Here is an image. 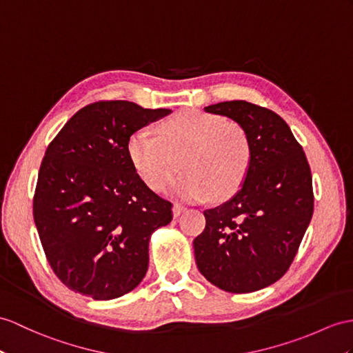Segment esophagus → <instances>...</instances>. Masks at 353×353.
<instances>
[{
  "instance_id": "obj_1",
  "label": "esophagus",
  "mask_w": 353,
  "mask_h": 353,
  "mask_svg": "<svg viewBox=\"0 0 353 353\" xmlns=\"http://www.w3.org/2000/svg\"><path fill=\"white\" fill-rule=\"evenodd\" d=\"M184 210H185L184 206H181L179 203H175L174 206H172V214H174L175 219H178L179 216H181V212H183Z\"/></svg>"
}]
</instances>
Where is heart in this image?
I'll list each match as a JSON object with an SVG mask.
<instances>
[{
  "label": "heart",
  "instance_id": "b5f03b06",
  "mask_svg": "<svg viewBox=\"0 0 353 353\" xmlns=\"http://www.w3.org/2000/svg\"><path fill=\"white\" fill-rule=\"evenodd\" d=\"M157 137L134 132L127 154L137 175L156 192L166 190L181 168L187 172L174 194L188 202L211 196L228 199L238 192L250 166L252 148L244 128L208 112L184 109L163 119Z\"/></svg>",
  "mask_w": 353,
  "mask_h": 353
}]
</instances>
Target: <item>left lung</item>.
<instances>
[{"mask_svg": "<svg viewBox=\"0 0 353 353\" xmlns=\"http://www.w3.org/2000/svg\"><path fill=\"white\" fill-rule=\"evenodd\" d=\"M205 112L241 125L252 159L239 190L203 211L194 259L214 286L248 294L276 283L294 261L313 216L312 172L289 125L272 110L234 100Z\"/></svg>", "mask_w": 353, "mask_h": 353, "instance_id": "left-lung-1", "label": "left lung"}]
</instances>
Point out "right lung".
<instances>
[{"instance_id": "add662e5", "label": "right lung", "mask_w": 353, "mask_h": 353, "mask_svg": "<svg viewBox=\"0 0 353 353\" xmlns=\"http://www.w3.org/2000/svg\"><path fill=\"white\" fill-rule=\"evenodd\" d=\"M170 109L110 100L85 106L50 142L34 196V221L57 277L97 301L139 286L150 238L172 221V203L151 192L127 154L134 132Z\"/></svg>"}]
</instances>
